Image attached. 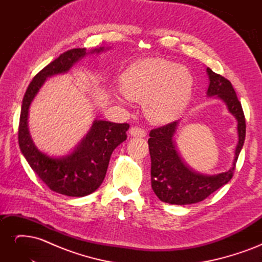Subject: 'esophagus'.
I'll list each match as a JSON object with an SVG mask.
<instances>
[{"mask_svg":"<svg viewBox=\"0 0 262 262\" xmlns=\"http://www.w3.org/2000/svg\"><path fill=\"white\" fill-rule=\"evenodd\" d=\"M130 134L132 137H140V138H144L146 136V131L139 128V126H132L130 129Z\"/></svg>","mask_w":262,"mask_h":262,"instance_id":"1","label":"esophagus"}]
</instances>
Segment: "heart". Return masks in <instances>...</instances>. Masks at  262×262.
<instances>
[{
	"label": "heart",
	"instance_id": "heart-1",
	"mask_svg": "<svg viewBox=\"0 0 262 262\" xmlns=\"http://www.w3.org/2000/svg\"><path fill=\"white\" fill-rule=\"evenodd\" d=\"M193 78L186 68L165 59H146L131 66L121 80L126 98L143 101L144 112L153 122L176 118L191 97Z\"/></svg>",
	"mask_w": 262,
	"mask_h": 262
}]
</instances>
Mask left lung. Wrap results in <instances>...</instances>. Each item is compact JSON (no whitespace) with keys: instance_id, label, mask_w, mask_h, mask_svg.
Returning a JSON list of instances; mask_svg holds the SVG:
<instances>
[{"instance_id":"left-lung-1","label":"left lung","mask_w":262,"mask_h":262,"mask_svg":"<svg viewBox=\"0 0 262 262\" xmlns=\"http://www.w3.org/2000/svg\"><path fill=\"white\" fill-rule=\"evenodd\" d=\"M210 78L209 96H217L227 105V108L238 121V144L235 150L233 167L217 175H202L189 168L177 152L173 133L177 121L158 126L149 132L148 148L152 161L150 177L152 188L158 199L170 204H191L200 202L226 185L234 176L236 163L244 145L246 121L241 101L236 96L232 83L227 78L207 69Z\"/></svg>"}]
</instances>
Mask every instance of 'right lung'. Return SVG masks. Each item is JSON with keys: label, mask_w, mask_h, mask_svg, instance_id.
Instances as JSON below:
<instances>
[{"label": "right lung", "mask_w": 262, "mask_h": 262, "mask_svg": "<svg viewBox=\"0 0 262 262\" xmlns=\"http://www.w3.org/2000/svg\"><path fill=\"white\" fill-rule=\"evenodd\" d=\"M104 48L95 49L100 52ZM86 54L85 48L60 54L37 73L24 95L18 125V144L23 155L38 177L54 192L68 196H84L94 192L104 181L110 156L126 139L128 123L95 120L91 131L68 156L54 158L40 152L33 143L27 126L28 109L47 77L64 73Z\"/></svg>", "instance_id": "obj_1"}]
</instances>
